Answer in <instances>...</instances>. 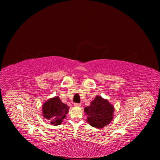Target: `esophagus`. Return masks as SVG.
<instances>
[{"label": "esophagus", "mask_w": 160, "mask_h": 160, "mask_svg": "<svg viewBox=\"0 0 160 160\" xmlns=\"http://www.w3.org/2000/svg\"><path fill=\"white\" fill-rule=\"evenodd\" d=\"M75 107H81V103H74Z\"/></svg>", "instance_id": "34e87169"}]
</instances>
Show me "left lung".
<instances>
[{"label":"left lung","instance_id":"left-lung-1","mask_svg":"<svg viewBox=\"0 0 160 160\" xmlns=\"http://www.w3.org/2000/svg\"><path fill=\"white\" fill-rule=\"evenodd\" d=\"M84 112L88 115L87 122L92 127L103 128L113 119L114 106L100 95H97L89 106L85 108Z\"/></svg>","mask_w":160,"mask_h":160}]
</instances>
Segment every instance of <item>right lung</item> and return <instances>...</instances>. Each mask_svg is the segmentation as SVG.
<instances>
[{
  "label": "right lung",
  "instance_id": "add662e5",
  "mask_svg": "<svg viewBox=\"0 0 160 160\" xmlns=\"http://www.w3.org/2000/svg\"><path fill=\"white\" fill-rule=\"evenodd\" d=\"M69 108L61 102L59 96L48 99L42 105L43 118L53 125H61L69 112Z\"/></svg>",
  "mask_w": 160,
  "mask_h": 160
}]
</instances>
